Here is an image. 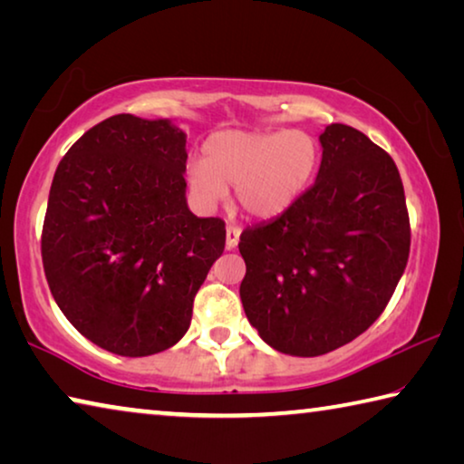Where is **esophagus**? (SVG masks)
I'll list each match as a JSON object with an SVG mask.
<instances>
[{"label":"esophagus","mask_w":464,"mask_h":464,"mask_svg":"<svg viewBox=\"0 0 464 464\" xmlns=\"http://www.w3.org/2000/svg\"><path fill=\"white\" fill-rule=\"evenodd\" d=\"M241 229L237 225H227V249H235L239 243Z\"/></svg>","instance_id":"1"}]
</instances>
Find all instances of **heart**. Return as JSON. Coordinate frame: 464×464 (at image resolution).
Segmentation results:
<instances>
[{
  "label": "heart",
  "instance_id": "heart-1",
  "mask_svg": "<svg viewBox=\"0 0 464 464\" xmlns=\"http://www.w3.org/2000/svg\"><path fill=\"white\" fill-rule=\"evenodd\" d=\"M319 163L317 140L303 130H221L202 147L190 184L204 200H221L235 186L243 213L272 218L309 186Z\"/></svg>",
  "mask_w": 464,
  "mask_h": 464
}]
</instances>
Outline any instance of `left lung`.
<instances>
[{"instance_id":"obj_1","label":"left lung","mask_w":464,"mask_h":464,"mask_svg":"<svg viewBox=\"0 0 464 464\" xmlns=\"http://www.w3.org/2000/svg\"><path fill=\"white\" fill-rule=\"evenodd\" d=\"M317 182L239 237V295L266 343L321 356L364 334L387 307L411 246L403 182L391 155L348 124L321 132Z\"/></svg>"}]
</instances>
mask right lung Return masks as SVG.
I'll return each mask as SVG.
<instances>
[{"mask_svg": "<svg viewBox=\"0 0 464 464\" xmlns=\"http://www.w3.org/2000/svg\"><path fill=\"white\" fill-rule=\"evenodd\" d=\"M186 135L116 114L54 171L41 237L63 315L100 348L151 356L182 340L194 296L225 249V221L186 204Z\"/></svg>", "mask_w": 464, "mask_h": 464, "instance_id": "1", "label": "right lung"}]
</instances>
